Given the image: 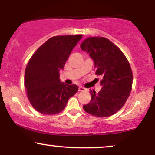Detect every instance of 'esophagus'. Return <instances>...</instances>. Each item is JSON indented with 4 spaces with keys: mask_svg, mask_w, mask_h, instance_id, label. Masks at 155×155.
<instances>
[{
    "mask_svg": "<svg viewBox=\"0 0 155 155\" xmlns=\"http://www.w3.org/2000/svg\"><path fill=\"white\" fill-rule=\"evenodd\" d=\"M84 90H85V88H84L83 87L80 86L79 87V92H83V91H84Z\"/></svg>",
    "mask_w": 155,
    "mask_h": 155,
    "instance_id": "obj_1",
    "label": "esophagus"
}]
</instances>
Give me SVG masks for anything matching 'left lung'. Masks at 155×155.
<instances>
[{"mask_svg": "<svg viewBox=\"0 0 155 155\" xmlns=\"http://www.w3.org/2000/svg\"><path fill=\"white\" fill-rule=\"evenodd\" d=\"M80 47L93 60L96 75L103 76L102 88L98 93L90 90L91 101L84 110L95 117L111 116L122 108L130 94V65L122 51L104 37L86 38Z\"/></svg>", "mask_w": 155, "mask_h": 155, "instance_id": "obj_1", "label": "left lung"}]
</instances>
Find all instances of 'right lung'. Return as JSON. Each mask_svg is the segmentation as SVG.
Returning a JSON list of instances; mask_svg holds the SVG:
<instances>
[{"instance_id": "add662e5", "label": "right lung", "mask_w": 155, "mask_h": 155, "mask_svg": "<svg viewBox=\"0 0 155 155\" xmlns=\"http://www.w3.org/2000/svg\"><path fill=\"white\" fill-rule=\"evenodd\" d=\"M81 38V35L52 37L30 59L25 71V86L28 99L36 111L47 115L59 113L77 92V85L60 81L59 72L63 70L71 52Z\"/></svg>"}]
</instances>
